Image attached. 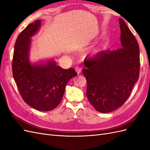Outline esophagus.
Returning a JSON list of instances; mask_svg holds the SVG:
<instances>
[{
  "label": "esophagus",
  "mask_w": 150,
  "mask_h": 150,
  "mask_svg": "<svg viewBox=\"0 0 150 150\" xmlns=\"http://www.w3.org/2000/svg\"><path fill=\"white\" fill-rule=\"evenodd\" d=\"M81 70H82V68L79 67V66H76V67H75V71H76L77 74H79L81 73Z\"/></svg>",
  "instance_id": "34e87169"
}]
</instances>
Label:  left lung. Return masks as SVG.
Here are the masks:
<instances>
[{
  "label": "left lung",
  "mask_w": 150,
  "mask_h": 150,
  "mask_svg": "<svg viewBox=\"0 0 150 150\" xmlns=\"http://www.w3.org/2000/svg\"><path fill=\"white\" fill-rule=\"evenodd\" d=\"M122 48L86 57L83 73L87 81L86 96L96 111L110 112L129 97L139 74V48L137 40L119 19Z\"/></svg>",
  "instance_id": "1"
}]
</instances>
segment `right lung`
Returning <instances> with one entry per match:
<instances>
[{
    "label": "right lung",
    "mask_w": 150,
    "mask_h": 150,
    "mask_svg": "<svg viewBox=\"0 0 150 150\" xmlns=\"http://www.w3.org/2000/svg\"><path fill=\"white\" fill-rule=\"evenodd\" d=\"M40 25V21H35L18 35L13 54L12 74L23 100L38 111H49L60 104L66 84L78 74L72 68L64 69L57 66L55 61L30 64V38Z\"/></svg>",
    "instance_id": "add662e5"
}]
</instances>
